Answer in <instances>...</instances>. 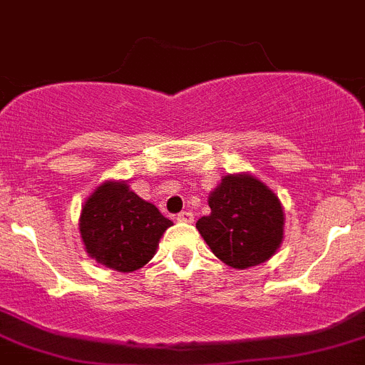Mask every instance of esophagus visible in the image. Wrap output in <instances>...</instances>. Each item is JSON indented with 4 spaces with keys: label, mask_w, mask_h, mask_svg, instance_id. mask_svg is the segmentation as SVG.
<instances>
[{
    "label": "esophagus",
    "mask_w": 365,
    "mask_h": 365,
    "mask_svg": "<svg viewBox=\"0 0 365 365\" xmlns=\"http://www.w3.org/2000/svg\"><path fill=\"white\" fill-rule=\"evenodd\" d=\"M176 220H178V222H183V223H190V222H195V215L189 211H183L176 216Z\"/></svg>",
    "instance_id": "1"
}]
</instances>
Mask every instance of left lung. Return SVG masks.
<instances>
[{"label": "left lung", "mask_w": 365, "mask_h": 365, "mask_svg": "<svg viewBox=\"0 0 365 365\" xmlns=\"http://www.w3.org/2000/svg\"><path fill=\"white\" fill-rule=\"evenodd\" d=\"M211 215L196 229L223 264L247 269L264 264L284 240V209L278 196L251 175H227L209 195Z\"/></svg>", "instance_id": "obj_1"}]
</instances>
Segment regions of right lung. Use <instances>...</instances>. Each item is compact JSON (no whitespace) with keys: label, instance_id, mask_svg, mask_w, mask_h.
I'll list each match as a JSON object with an SVG mask.
<instances>
[{"label":"right lung","instance_id":"obj_1","mask_svg":"<svg viewBox=\"0 0 365 365\" xmlns=\"http://www.w3.org/2000/svg\"><path fill=\"white\" fill-rule=\"evenodd\" d=\"M173 222L129 189L127 182H105L81 207L80 232L88 256L120 272L143 267L156 255Z\"/></svg>","mask_w":365,"mask_h":365}]
</instances>
